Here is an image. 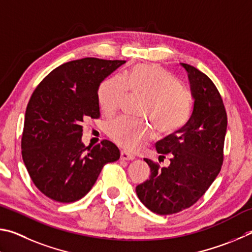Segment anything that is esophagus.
Segmentation results:
<instances>
[{"label": "esophagus", "instance_id": "34e87169", "mask_svg": "<svg viewBox=\"0 0 252 252\" xmlns=\"http://www.w3.org/2000/svg\"><path fill=\"white\" fill-rule=\"evenodd\" d=\"M121 159L122 160H133L135 159V156L131 155V154L127 153L125 151H122L121 152Z\"/></svg>", "mask_w": 252, "mask_h": 252}]
</instances>
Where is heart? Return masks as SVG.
Listing matches in <instances>:
<instances>
[{"label":"heart","mask_w":252,"mask_h":252,"mask_svg":"<svg viewBox=\"0 0 252 252\" xmlns=\"http://www.w3.org/2000/svg\"><path fill=\"white\" fill-rule=\"evenodd\" d=\"M128 91L144 96L139 114L151 118L161 135L176 133L191 116V91L160 66L139 64L123 76L115 75L101 83L97 98L105 116L116 114ZM106 133L118 146L134 152L151 137L152 126L128 116H119L107 123Z\"/></svg>","instance_id":"obj_1"}]
</instances>
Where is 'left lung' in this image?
Returning <instances> with one entry per match:
<instances>
[{"label":"left lung","instance_id":"1","mask_svg":"<svg viewBox=\"0 0 252 252\" xmlns=\"http://www.w3.org/2000/svg\"><path fill=\"white\" fill-rule=\"evenodd\" d=\"M182 65L188 72L195 98L192 115L179 130L156 143L160 157L170 156V165L160 167L145 158L151 167V177L136 187L140 201L162 216L177 214L196 204L223 162L227 113L221 95L206 74L191 65Z\"/></svg>","mask_w":252,"mask_h":252}]
</instances>
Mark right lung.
Listing matches in <instances>:
<instances>
[{"label":"right lung","mask_w":252,"mask_h":252,"mask_svg":"<svg viewBox=\"0 0 252 252\" xmlns=\"http://www.w3.org/2000/svg\"><path fill=\"white\" fill-rule=\"evenodd\" d=\"M125 61L95 57L53 69L35 88L25 112L22 157L35 186L59 202H74L91 190L105 164L119 159L109 140L82 143L83 123L99 118L97 94L103 79Z\"/></svg>","instance_id":"right-lung-1"}]
</instances>
